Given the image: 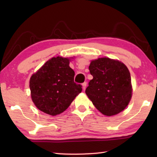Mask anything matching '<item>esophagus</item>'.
I'll list each match as a JSON object with an SVG mask.
<instances>
[{
    "instance_id": "esophagus-1",
    "label": "esophagus",
    "mask_w": 157,
    "mask_h": 157,
    "mask_svg": "<svg viewBox=\"0 0 157 157\" xmlns=\"http://www.w3.org/2000/svg\"><path fill=\"white\" fill-rule=\"evenodd\" d=\"M86 84H87L86 82H84V83L82 84V88H83L84 90L86 89Z\"/></svg>"
}]
</instances>
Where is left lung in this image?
<instances>
[{"label": "left lung", "instance_id": "obj_1", "mask_svg": "<svg viewBox=\"0 0 157 157\" xmlns=\"http://www.w3.org/2000/svg\"><path fill=\"white\" fill-rule=\"evenodd\" d=\"M89 69L93 76L85 93L103 115L112 116L123 111L132 96L130 73L121 61L100 57L93 59Z\"/></svg>", "mask_w": 157, "mask_h": 157}]
</instances>
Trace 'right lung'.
Wrapping results in <instances>:
<instances>
[{
    "instance_id": "1",
    "label": "right lung",
    "mask_w": 157,
    "mask_h": 157,
    "mask_svg": "<svg viewBox=\"0 0 157 157\" xmlns=\"http://www.w3.org/2000/svg\"><path fill=\"white\" fill-rule=\"evenodd\" d=\"M73 57H52L30 79V95L36 108L50 116L63 112L82 91L74 82L75 72L69 66Z\"/></svg>"
}]
</instances>
